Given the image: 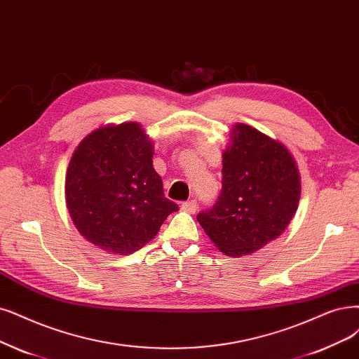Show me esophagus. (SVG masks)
<instances>
[{
    "label": "esophagus",
    "mask_w": 359,
    "mask_h": 359,
    "mask_svg": "<svg viewBox=\"0 0 359 359\" xmlns=\"http://www.w3.org/2000/svg\"><path fill=\"white\" fill-rule=\"evenodd\" d=\"M196 208H198V204H196L195 200H191V201H187V203L182 204V210L188 211V213H195Z\"/></svg>",
    "instance_id": "obj_1"
}]
</instances>
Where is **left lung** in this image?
Listing matches in <instances>:
<instances>
[{"mask_svg":"<svg viewBox=\"0 0 359 359\" xmlns=\"http://www.w3.org/2000/svg\"><path fill=\"white\" fill-rule=\"evenodd\" d=\"M223 151L222 192L198 222L231 257L255 253L276 240L294 217L300 175L285 146L255 127L236 123Z\"/></svg>","mask_w":359,"mask_h":359,"instance_id":"1","label":"left lung"}]
</instances>
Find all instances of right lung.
<instances>
[{
    "label": "right lung",
    "instance_id": "1",
    "mask_svg": "<svg viewBox=\"0 0 359 359\" xmlns=\"http://www.w3.org/2000/svg\"><path fill=\"white\" fill-rule=\"evenodd\" d=\"M154 144L139 123L103 126L72 154L65 200L78 232L111 255H131L156 236L177 205L152 165Z\"/></svg>",
    "mask_w": 359,
    "mask_h": 359
}]
</instances>
